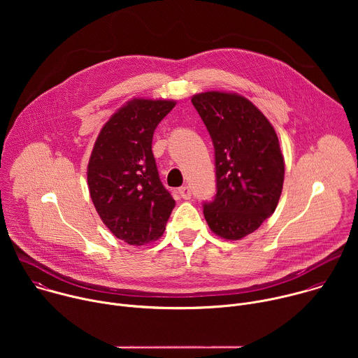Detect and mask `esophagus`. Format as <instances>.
I'll return each mask as SVG.
<instances>
[{"mask_svg":"<svg viewBox=\"0 0 358 358\" xmlns=\"http://www.w3.org/2000/svg\"><path fill=\"white\" fill-rule=\"evenodd\" d=\"M178 192H180V195H181V198H184V199H189V198H191V195H192L191 188H189V187H187V185L181 187V188L178 189Z\"/></svg>","mask_w":358,"mask_h":358,"instance_id":"obj_1","label":"esophagus"}]
</instances>
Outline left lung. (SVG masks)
<instances>
[{
  "instance_id": "left-lung-1",
  "label": "left lung",
  "mask_w": 358,
  "mask_h": 358,
  "mask_svg": "<svg viewBox=\"0 0 358 358\" xmlns=\"http://www.w3.org/2000/svg\"><path fill=\"white\" fill-rule=\"evenodd\" d=\"M215 152L217 194L202 203L218 236L238 241L257 231L276 210L285 162L275 129L239 94L206 92L192 96Z\"/></svg>"
}]
</instances>
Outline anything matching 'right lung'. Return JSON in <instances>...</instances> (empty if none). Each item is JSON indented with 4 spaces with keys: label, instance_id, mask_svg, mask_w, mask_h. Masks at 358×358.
<instances>
[{
    "label": "right lung",
    "instance_id": "1",
    "mask_svg": "<svg viewBox=\"0 0 358 358\" xmlns=\"http://www.w3.org/2000/svg\"><path fill=\"white\" fill-rule=\"evenodd\" d=\"M173 100L133 99L100 130L87 166L93 206L112 234L129 245L159 239L176 207L163 185L152 134Z\"/></svg>",
    "mask_w": 358,
    "mask_h": 358
}]
</instances>
